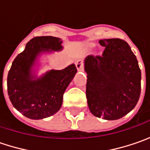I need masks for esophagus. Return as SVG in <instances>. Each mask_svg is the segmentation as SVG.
Returning <instances> with one entry per match:
<instances>
[{
    "instance_id": "obj_1",
    "label": "esophagus",
    "mask_w": 150,
    "mask_h": 150,
    "mask_svg": "<svg viewBox=\"0 0 150 150\" xmlns=\"http://www.w3.org/2000/svg\"><path fill=\"white\" fill-rule=\"evenodd\" d=\"M76 67L78 71H83V62L82 60H78L76 62Z\"/></svg>"
}]
</instances>
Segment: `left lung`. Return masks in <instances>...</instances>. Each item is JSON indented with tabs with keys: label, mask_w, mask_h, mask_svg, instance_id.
<instances>
[{
	"label": "left lung",
	"mask_w": 150,
	"mask_h": 150,
	"mask_svg": "<svg viewBox=\"0 0 150 150\" xmlns=\"http://www.w3.org/2000/svg\"><path fill=\"white\" fill-rule=\"evenodd\" d=\"M102 56L85 59L86 96L91 112L115 120L134 108L141 92V71L129 45L119 38L99 40Z\"/></svg>",
	"instance_id": "left-lung-1"
}]
</instances>
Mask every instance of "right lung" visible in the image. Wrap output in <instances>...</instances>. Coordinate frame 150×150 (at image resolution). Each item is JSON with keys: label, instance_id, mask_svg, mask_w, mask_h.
<instances>
[{"label": "right lung", "instance_id": "1", "mask_svg": "<svg viewBox=\"0 0 150 150\" xmlns=\"http://www.w3.org/2000/svg\"><path fill=\"white\" fill-rule=\"evenodd\" d=\"M60 38L36 37L17 55L7 76V92L12 105L24 116L42 119L55 114L62 107L63 93L77 72L75 65L63 70H52L42 78L32 80L31 67L42 51L62 49Z\"/></svg>", "mask_w": 150, "mask_h": 150}]
</instances>
